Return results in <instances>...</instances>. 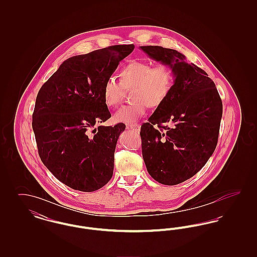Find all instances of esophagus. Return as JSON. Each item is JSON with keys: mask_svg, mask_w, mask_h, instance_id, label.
Segmentation results:
<instances>
[{"mask_svg": "<svg viewBox=\"0 0 257 257\" xmlns=\"http://www.w3.org/2000/svg\"><path fill=\"white\" fill-rule=\"evenodd\" d=\"M127 128L133 130L135 132H139L141 130V126L139 124H128Z\"/></svg>", "mask_w": 257, "mask_h": 257, "instance_id": "obj_1", "label": "esophagus"}]
</instances>
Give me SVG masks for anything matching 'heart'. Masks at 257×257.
<instances>
[{
    "mask_svg": "<svg viewBox=\"0 0 257 257\" xmlns=\"http://www.w3.org/2000/svg\"><path fill=\"white\" fill-rule=\"evenodd\" d=\"M120 81L109 77L103 86L104 102L114 107L122 100L125 90L131 91L132 103L121 106L113 114L116 122L132 124L142 117L148 106L157 108L168 98L173 86L174 74L171 66L160 63L152 65L145 61H131L123 67Z\"/></svg>",
    "mask_w": 257,
    "mask_h": 257,
    "instance_id": "obj_1",
    "label": "heart"
}]
</instances>
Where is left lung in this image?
<instances>
[{
	"instance_id": "obj_1",
	"label": "left lung",
	"mask_w": 257,
	"mask_h": 257,
	"mask_svg": "<svg viewBox=\"0 0 257 257\" xmlns=\"http://www.w3.org/2000/svg\"><path fill=\"white\" fill-rule=\"evenodd\" d=\"M154 61L171 66L174 81L165 102L141 127L142 152L157 182L177 185L200 171L215 151L222 103L207 73L176 50L141 46Z\"/></svg>"
}]
</instances>
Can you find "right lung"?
<instances>
[{
    "instance_id": "1",
    "label": "right lung",
    "mask_w": 257,
    "mask_h": 257,
    "mask_svg": "<svg viewBox=\"0 0 257 257\" xmlns=\"http://www.w3.org/2000/svg\"><path fill=\"white\" fill-rule=\"evenodd\" d=\"M134 44L113 45L63 61L37 93L33 130L39 157L61 182L93 192L112 176L114 150L125 124L110 117L103 86Z\"/></svg>"
}]
</instances>
